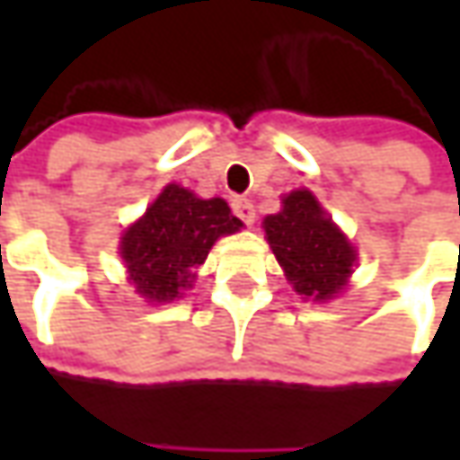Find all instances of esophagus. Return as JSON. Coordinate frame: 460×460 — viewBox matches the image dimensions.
Here are the masks:
<instances>
[{
    "mask_svg": "<svg viewBox=\"0 0 460 460\" xmlns=\"http://www.w3.org/2000/svg\"><path fill=\"white\" fill-rule=\"evenodd\" d=\"M233 212H235V217H240L245 225H253V222H256V207H253L251 199H245V197L233 199Z\"/></svg>",
    "mask_w": 460,
    "mask_h": 460,
    "instance_id": "obj_1",
    "label": "esophagus"
}]
</instances>
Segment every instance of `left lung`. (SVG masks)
<instances>
[{
  "label": "left lung",
  "instance_id": "8db88e82",
  "mask_svg": "<svg viewBox=\"0 0 460 460\" xmlns=\"http://www.w3.org/2000/svg\"><path fill=\"white\" fill-rule=\"evenodd\" d=\"M263 230L294 292L330 299L343 289L353 271L356 251L307 189L287 194L284 209L269 215Z\"/></svg>",
  "mask_w": 460,
  "mask_h": 460
}]
</instances>
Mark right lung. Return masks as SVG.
Masks as SVG:
<instances>
[{
	"label": "right lung",
	"mask_w": 460,
	"mask_h": 460,
	"mask_svg": "<svg viewBox=\"0 0 460 460\" xmlns=\"http://www.w3.org/2000/svg\"><path fill=\"white\" fill-rule=\"evenodd\" d=\"M240 227L225 199H199L184 186L168 184L122 238V258L137 294L151 302L176 299L191 287L215 240Z\"/></svg>",
	"instance_id": "obj_1"
}]
</instances>
